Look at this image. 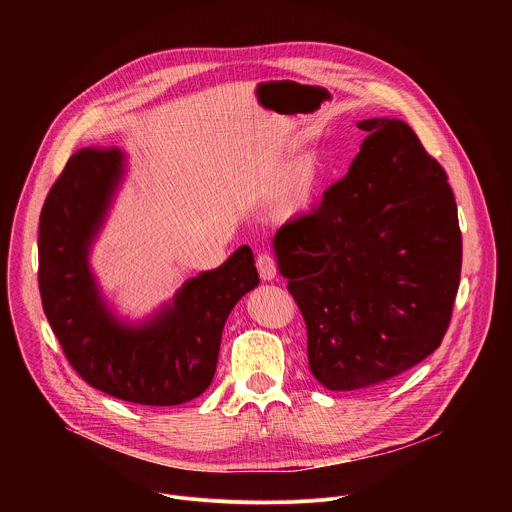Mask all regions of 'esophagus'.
<instances>
[{"label":"esophagus","mask_w":512,"mask_h":512,"mask_svg":"<svg viewBox=\"0 0 512 512\" xmlns=\"http://www.w3.org/2000/svg\"><path fill=\"white\" fill-rule=\"evenodd\" d=\"M257 271H259V275H261L263 281L275 279V275H277V263H275V259H273L269 253H261V255L257 257Z\"/></svg>","instance_id":"1"}]
</instances>
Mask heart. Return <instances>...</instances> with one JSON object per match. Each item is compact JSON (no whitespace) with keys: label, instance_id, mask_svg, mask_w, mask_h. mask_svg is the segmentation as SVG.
I'll return each instance as SVG.
<instances>
[{"label":"heart","instance_id":"heart-1","mask_svg":"<svg viewBox=\"0 0 512 512\" xmlns=\"http://www.w3.org/2000/svg\"><path fill=\"white\" fill-rule=\"evenodd\" d=\"M320 180H322V164L318 162V158L310 156L302 164H298L296 170L287 176L283 190L277 198V204H275L277 218L287 221V218H296L302 212H306L314 202Z\"/></svg>","mask_w":512,"mask_h":512}]
</instances>
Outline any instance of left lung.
I'll return each instance as SVG.
<instances>
[{
	"instance_id": "1",
	"label": "left lung",
	"mask_w": 512,
	"mask_h": 512,
	"mask_svg": "<svg viewBox=\"0 0 512 512\" xmlns=\"http://www.w3.org/2000/svg\"><path fill=\"white\" fill-rule=\"evenodd\" d=\"M369 135L348 174L273 249L308 330L310 371L330 391L385 383L429 356L450 326L462 233L448 174L401 119Z\"/></svg>"
}]
</instances>
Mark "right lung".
<instances>
[{"label":"right lung","mask_w":512,"mask_h":512,"mask_svg":"<svg viewBox=\"0 0 512 512\" xmlns=\"http://www.w3.org/2000/svg\"><path fill=\"white\" fill-rule=\"evenodd\" d=\"M123 172L119 150L85 148L50 188L38 231L42 308L66 360L91 387L129 403L180 405L212 383L225 322L259 275L243 245L221 267L188 279L150 320L121 322L99 294L89 253Z\"/></svg>","instance_id":"add662e5"}]
</instances>
